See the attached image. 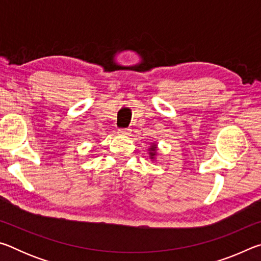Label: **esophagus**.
I'll list each match as a JSON object with an SVG mask.
<instances>
[{"label": "esophagus", "mask_w": 261, "mask_h": 261, "mask_svg": "<svg viewBox=\"0 0 261 261\" xmlns=\"http://www.w3.org/2000/svg\"><path fill=\"white\" fill-rule=\"evenodd\" d=\"M118 134L122 135V136H125V135L129 134V129H124V127H123V129L118 130Z\"/></svg>", "instance_id": "1"}]
</instances>
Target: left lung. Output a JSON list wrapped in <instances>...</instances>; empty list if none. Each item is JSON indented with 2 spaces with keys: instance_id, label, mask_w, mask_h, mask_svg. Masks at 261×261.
I'll list each match as a JSON object with an SVG mask.
<instances>
[{
  "instance_id": "obj_1",
  "label": "left lung",
  "mask_w": 261,
  "mask_h": 261,
  "mask_svg": "<svg viewBox=\"0 0 261 261\" xmlns=\"http://www.w3.org/2000/svg\"><path fill=\"white\" fill-rule=\"evenodd\" d=\"M151 149H152V151H155V149H156V147H155V145H154V146H153V147H152ZM149 154H151V155L153 156V155H154V154H155V153H153V152H152V153H149Z\"/></svg>"
}]
</instances>
